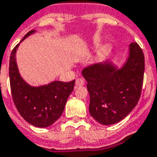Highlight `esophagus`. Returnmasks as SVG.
I'll return each mask as SVG.
<instances>
[{
    "mask_svg": "<svg viewBox=\"0 0 157 157\" xmlns=\"http://www.w3.org/2000/svg\"><path fill=\"white\" fill-rule=\"evenodd\" d=\"M75 84H76V87L83 86L84 84V80L83 78H77L76 82H75Z\"/></svg>",
    "mask_w": 157,
    "mask_h": 157,
    "instance_id": "1",
    "label": "esophagus"
}]
</instances>
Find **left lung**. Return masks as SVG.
<instances>
[{
  "instance_id": "left-lung-1",
  "label": "left lung",
  "mask_w": 157,
  "mask_h": 157,
  "mask_svg": "<svg viewBox=\"0 0 157 157\" xmlns=\"http://www.w3.org/2000/svg\"><path fill=\"white\" fill-rule=\"evenodd\" d=\"M144 71V53L136 42L129 45V56L122 68L117 69L108 61L84 68L91 116L103 125L126 117L140 98Z\"/></svg>"
}]
</instances>
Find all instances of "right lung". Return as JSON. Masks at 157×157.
<instances>
[{
  "instance_id": "right-lung-1",
  "label": "right lung",
  "mask_w": 157,
  "mask_h": 157,
  "mask_svg": "<svg viewBox=\"0 0 157 157\" xmlns=\"http://www.w3.org/2000/svg\"><path fill=\"white\" fill-rule=\"evenodd\" d=\"M34 30L29 31L23 41ZM10 56L9 78L13 100L23 119L38 128H46L55 123L63 114L67 100L72 93L75 80L68 83L54 81L47 85L33 87L20 76L16 63L17 49Z\"/></svg>"
}]
</instances>
